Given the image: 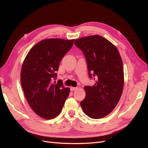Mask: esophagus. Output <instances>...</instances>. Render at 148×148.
<instances>
[{"instance_id":"1","label":"esophagus","mask_w":148,"mask_h":148,"mask_svg":"<svg viewBox=\"0 0 148 148\" xmlns=\"http://www.w3.org/2000/svg\"><path fill=\"white\" fill-rule=\"evenodd\" d=\"M77 89V87H71V91H74Z\"/></svg>"}]
</instances>
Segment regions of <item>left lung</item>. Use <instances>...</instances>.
<instances>
[{
    "instance_id": "obj_1",
    "label": "left lung",
    "mask_w": 148,
    "mask_h": 148,
    "mask_svg": "<svg viewBox=\"0 0 148 148\" xmlns=\"http://www.w3.org/2000/svg\"><path fill=\"white\" fill-rule=\"evenodd\" d=\"M75 45L86 56L88 75L95 80L85 86L86 97L81 102L84 112L91 119H99L110 113L119 103L124 86L123 62L119 50L100 35L76 39Z\"/></svg>"
}]
</instances>
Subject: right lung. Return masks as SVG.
Returning <instances> with one entry per match:
<instances>
[{
	"label": "right lung",
	"mask_w": 148,
	"mask_h": 148,
	"mask_svg": "<svg viewBox=\"0 0 148 148\" xmlns=\"http://www.w3.org/2000/svg\"><path fill=\"white\" fill-rule=\"evenodd\" d=\"M74 40H41L29 51L23 61L20 81L27 102L38 115L46 120L56 117L68 97L70 88L56 77L60 62L73 45Z\"/></svg>",
	"instance_id": "right-lung-1"
}]
</instances>
